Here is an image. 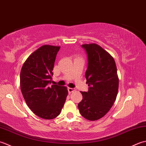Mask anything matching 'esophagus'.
Segmentation results:
<instances>
[{
    "label": "esophagus",
    "instance_id": "obj_1",
    "mask_svg": "<svg viewBox=\"0 0 146 146\" xmlns=\"http://www.w3.org/2000/svg\"><path fill=\"white\" fill-rule=\"evenodd\" d=\"M74 91H75V89L71 88H68V91H69V93H72V92H74Z\"/></svg>",
    "mask_w": 146,
    "mask_h": 146
}]
</instances>
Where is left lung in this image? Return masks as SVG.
I'll list each match as a JSON object with an SVG mask.
<instances>
[{
	"label": "left lung",
	"mask_w": 146,
	"mask_h": 146,
	"mask_svg": "<svg viewBox=\"0 0 146 146\" xmlns=\"http://www.w3.org/2000/svg\"><path fill=\"white\" fill-rule=\"evenodd\" d=\"M88 58L86 71L88 92H82V100L78 104L83 117L90 121L99 120L111 109L117 98L119 79L115 60L96 43L84 44Z\"/></svg>",
	"instance_id": "8db88e82"
}]
</instances>
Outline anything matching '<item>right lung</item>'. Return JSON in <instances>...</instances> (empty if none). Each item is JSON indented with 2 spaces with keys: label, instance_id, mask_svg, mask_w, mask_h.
Returning a JSON list of instances; mask_svg holds the SVG:
<instances>
[{
  "label": "right lung",
  "instance_id": "right-lung-1",
  "mask_svg": "<svg viewBox=\"0 0 146 146\" xmlns=\"http://www.w3.org/2000/svg\"><path fill=\"white\" fill-rule=\"evenodd\" d=\"M60 48L40 46L26 59L20 73L21 90L26 104L35 115L46 120L59 115L68 95L66 86L48 85Z\"/></svg>",
  "mask_w": 146,
  "mask_h": 146
}]
</instances>
